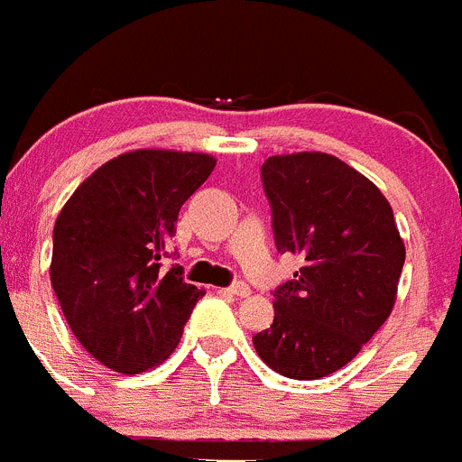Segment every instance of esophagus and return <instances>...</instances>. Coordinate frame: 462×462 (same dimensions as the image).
<instances>
[{"mask_svg": "<svg viewBox=\"0 0 462 462\" xmlns=\"http://www.w3.org/2000/svg\"><path fill=\"white\" fill-rule=\"evenodd\" d=\"M226 291L230 296H239V299H245V296L251 294V287H248L245 282H235V284H230Z\"/></svg>", "mask_w": 462, "mask_h": 462, "instance_id": "1", "label": "esophagus"}]
</instances>
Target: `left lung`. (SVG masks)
<instances>
[{"label":"left lung","instance_id":"8db88e82","mask_svg":"<svg viewBox=\"0 0 462 462\" xmlns=\"http://www.w3.org/2000/svg\"><path fill=\"white\" fill-rule=\"evenodd\" d=\"M262 184L278 251L303 266L273 291V323L253 344L273 372L314 381L348 365L390 317L406 248L376 184L333 154H275Z\"/></svg>","mask_w":462,"mask_h":462}]
</instances>
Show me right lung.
I'll use <instances>...</instances> for the list:
<instances>
[{
  "instance_id": "add662e5",
  "label": "right lung",
  "mask_w": 462,
  "mask_h": 462,
  "mask_svg": "<svg viewBox=\"0 0 462 462\" xmlns=\"http://www.w3.org/2000/svg\"><path fill=\"white\" fill-rule=\"evenodd\" d=\"M200 152L134 150L77 187L54 223L50 278L81 346L118 374L166 360L205 291L162 269L180 207L209 178Z\"/></svg>"
}]
</instances>
